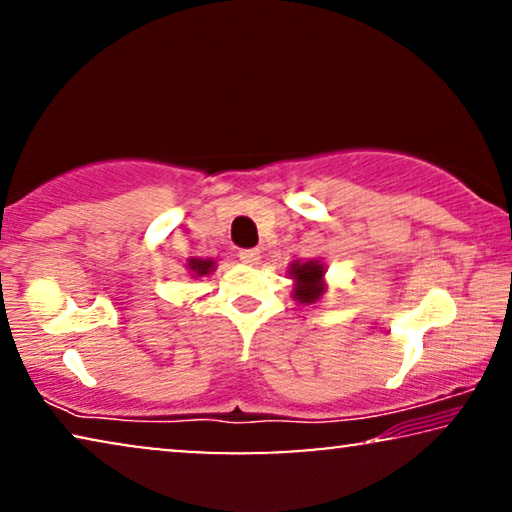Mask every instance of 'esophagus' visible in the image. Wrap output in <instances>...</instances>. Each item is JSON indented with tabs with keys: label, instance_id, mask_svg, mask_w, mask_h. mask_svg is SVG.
<instances>
[{
	"label": "esophagus",
	"instance_id": "obj_1",
	"mask_svg": "<svg viewBox=\"0 0 512 512\" xmlns=\"http://www.w3.org/2000/svg\"><path fill=\"white\" fill-rule=\"evenodd\" d=\"M240 261L249 263V265H256L258 261H261V249H242L240 251Z\"/></svg>",
	"mask_w": 512,
	"mask_h": 512
}]
</instances>
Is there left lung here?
<instances>
[{
  "mask_svg": "<svg viewBox=\"0 0 512 512\" xmlns=\"http://www.w3.org/2000/svg\"><path fill=\"white\" fill-rule=\"evenodd\" d=\"M326 265L321 261H293L289 265V277L293 279V300L310 305L324 296L326 291Z\"/></svg>",
  "mask_w": 512,
  "mask_h": 512,
  "instance_id": "8db88e82",
  "label": "left lung"
}]
</instances>
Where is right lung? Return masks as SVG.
<instances>
[{
  "label": "right lung",
  "instance_id": "obj_1",
  "mask_svg": "<svg viewBox=\"0 0 512 512\" xmlns=\"http://www.w3.org/2000/svg\"><path fill=\"white\" fill-rule=\"evenodd\" d=\"M214 261L212 258H191L186 268L193 272V277H205L209 272H214Z\"/></svg>",
  "mask_w": 512,
  "mask_h": 512
}]
</instances>
